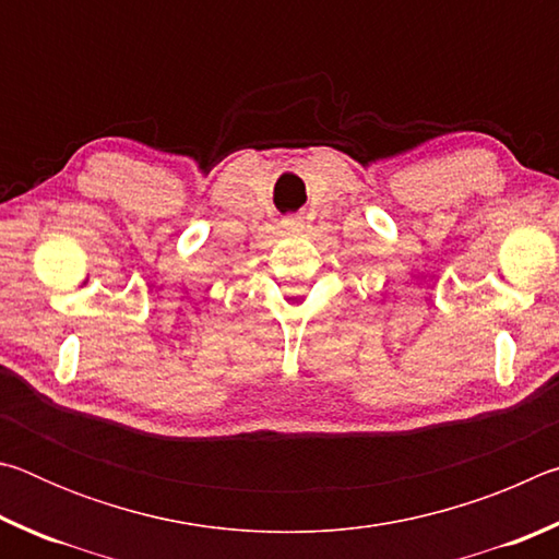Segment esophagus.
<instances>
[{
  "mask_svg": "<svg viewBox=\"0 0 559 559\" xmlns=\"http://www.w3.org/2000/svg\"><path fill=\"white\" fill-rule=\"evenodd\" d=\"M281 226L288 234H298V231H302V219H300V216H286V219L281 222Z\"/></svg>",
  "mask_w": 559,
  "mask_h": 559,
  "instance_id": "1",
  "label": "esophagus"
}]
</instances>
